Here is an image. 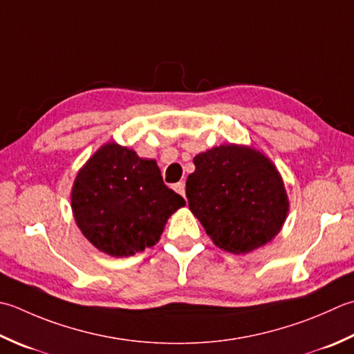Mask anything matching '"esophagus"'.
<instances>
[{"label": "esophagus", "mask_w": 354, "mask_h": 354, "mask_svg": "<svg viewBox=\"0 0 354 354\" xmlns=\"http://www.w3.org/2000/svg\"><path fill=\"white\" fill-rule=\"evenodd\" d=\"M175 190H176L181 196H185V184H184L183 181L178 183V184L175 185Z\"/></svg>", "instance_id": "34e87169"}]
</instances>
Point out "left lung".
<instances>
[{
	"mask_svg": "<svg viewBox=\"0 0 354 354\" xmlns=\"http://www.w3.org/2000/svg\"><path fill=\"white\" fill-rule=\"evenodd\" d=\"M185 195L214 244L248 253L279 233L288 199L278 170L259 151L219 145L195 156Z\"/></svg>",
	"mask_w": 354,
	"mask_h": 354,
	"instance_id": "obj_1",
	"label": "left lung"
}]
</instances>
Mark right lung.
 <instances>
[{
	"label": "right lung",
	"mask_w": 354,
	"mask_h": 354,
	"mask_svg": "<svg viewBox=\"0 0 354 354\" xmlns=\"http://www.w3.org/2000/svg\"><path fill=\"white\" fill-rule=\"evenodd\" d=\"M185 201L164 184L151 159L115 142L88 159L72 189L75 221L84 236L116 258L155 245Z\"/></svg>",
	"instance_id": "obj_1"
}]
</instances>
